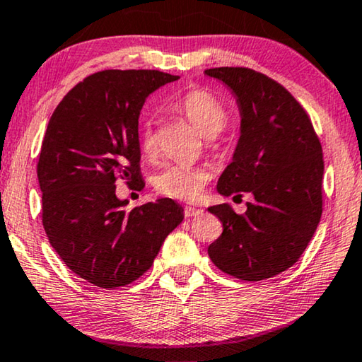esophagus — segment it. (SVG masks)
Listing matches in <instances>:
<instances>
[{
  "label": "esophagus",
  "mask_w": 362,
  "mask_h": 362,
  "mask_svg": "<svg viewBox=\"0 0 362 362\" xmlns=\"http://www.w3.org/2000/svg\"><path fill=\"white\" fill-rule=\"evenodd\" d=\"M185 217H193V216H202L203 214V209L199 208H192V206H187L185 208Z\"/></svg>",
  "instance_id": "esophagus-1"
}]
</instances>
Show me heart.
Returning a JSON list of instances; mask_svg holds the SVG:
<instances>
[{
  "label": "heart",
  "instance_id": "1",
  "mask_svg": "<svg viewBox=\"0 0 362 362\" xmlns=\"http://www.w3.org/2000/svg\"><path fill=\"white\" fill-rule=\"evenodd\" d=\"M174 107L204 136L221 134L228 122L227 109L214 95L203 88L187 91L174 103ZM139 145L145 158H153L156 153V139H154L151 119L145 120L141 125ZM208 180L209 174L203 168L188 164H165L153 177V185L164 197L193 202L202 194Z\"/></svg>",
  "mask_w": 362,
  "mask_h": 362
}]
</instances>
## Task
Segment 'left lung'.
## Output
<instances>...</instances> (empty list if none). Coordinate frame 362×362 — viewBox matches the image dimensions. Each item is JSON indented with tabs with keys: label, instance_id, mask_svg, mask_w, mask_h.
<instances>
[{
	"label": "left lung",
	"instance_id": "8db88e82",
	"mask_svg": "<svg viewBox=\"0 0 362 362\" xmlns=\"http://www.w3.org/2000/svg\"><path fill=\"white\" fill-rule=\"evenodd\" d=\"M204 74L230 87L242 114V135L217 192L255 197L245 214L228 204L208 208L223 227L208 255L235 279H271L300 259L317 228L322 146L305 107L274 78L248 67H214Z\"/></svg>",
	"mask_w": 362,
	"mask_h": 362
}]
</instances>
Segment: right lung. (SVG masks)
Returning a JSON list of instances; mask_svg holds the SVG:
<instances>
[{"instance_id": "obj_1", "label": "right lung", "mask_w": 362, "mask_h": 362, "mask_svg": "<svg viewBox=\"0 0 362 362\" xmlns=\"http://www.w3.org/2000/svg\"><path fill=\"white\" fill-rule=\"evenodd\" d=\"M179 77L107 69L85 77L54 109L37 174L42 222L66 266L101 288H117L153 266L183 219L170 198L124 209L116 182L141 187L139 116L146 96Z\"/></svg>"}]
</instances>
